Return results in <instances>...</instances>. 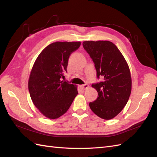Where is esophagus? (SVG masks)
I'll return each mask as SVG.
<instances>
[{"instance_id": "esophagus-1", "label": "esophagus", "mask_w": 157, "mask_h": 157, "mask_svg": "<svg viewBox=\"0 0 157 157\" xmlns=\"http://www.w3.org/2000/svg\"><path fill=\"white\" fill-rule=\"evenodd\" d=\"M81 87H82V88L83 90H86V89H87L89 87V86H88V84H84L82 85Z\"/></svg>"}]
</instances>
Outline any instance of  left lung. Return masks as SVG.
I'll return each instance as SVG.
<instances>
[{"instance_id": "obj_1", "label": "left lung", "mask_w": 157, "mask_h": 157, "mask_svg": "<svg viewBox=\"0 0 157 157\" xmlns=\"http://www.w3.org/2000/svg\"><path fill=\"white\" fill-rule=\"evenodd\" d=\"M82 45L94 63L97 78H103L102 82L92 84L98 96L89 103L90 107L99 117L111 119L122 110L130 98L129 67L121 52L110 41H84Z\"/></svg>"}]
</instances>
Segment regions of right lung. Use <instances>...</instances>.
I'll return each instance as SVG.
<instances>
[{
	"label": "right lung",
	"instance_id": "right-lung-1",
	"mask_svg": "<svg viewBox=\"0 0 157 157\" xmlns=\"http://www.w3.org/2000/svg\"><path fill=\"white\" fill-rule=\"evenodd\" d=\"M80 42H56L41 52L33 65L28 82L30 96L42 115L56 119L67 111L78 94L77 86L61 80L69 56Z\"/></svg>",
	"mask_w": 157,
	"mask_h": 157
}]
</instances>
